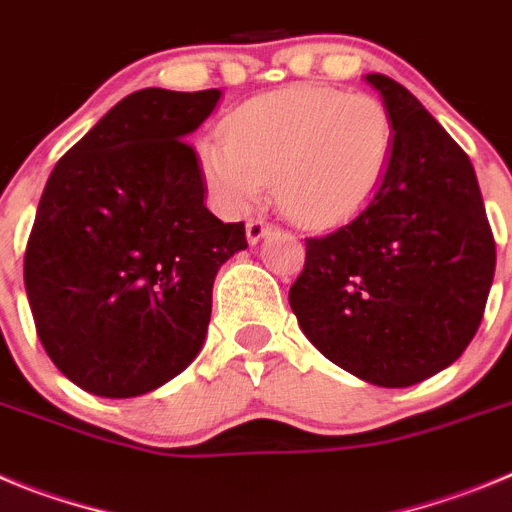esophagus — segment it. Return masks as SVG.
Listing matches in <instances>:
<instances>
[{"instance_id": "1", "label": "esophagus", "mask_w": 512, "mask_h": 512, "mask_svg": "<svg viewBox=\"0 0 512 512\" xmlns=\"http://www.w3.org/2000/svg\"><path fill=\"white\" fill-rule=\"evenodd\" d=\"M267 232H270V224H267L265 219H252V222L247 224V242H250V245H257Z\"/></svg>"}]
</instances>
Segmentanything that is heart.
<instances>
[{"label":"heart","mask_w":512,"mask_h":512,"mask_svg":"<svg viewBox=\"0 0 512 512\" xmlns=\"http://www.w3.org/2000/svg\"><path fill=\"white\" fill-rule=\"evenodd\" d=\"M224 140L199 150L224 209L247 211L275 178V199L290 219L326 227L370 204L388 176L395 127L375 96L298 84L234 109Z\"/></svg>","instance_id":"obj_1"}]
</instances>
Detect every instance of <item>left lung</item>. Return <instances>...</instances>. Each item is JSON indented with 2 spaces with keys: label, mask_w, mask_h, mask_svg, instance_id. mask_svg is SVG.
Returning <instances> with one entry per match:
<instances>
[{
  "label": "left lung",
  "mask_w": 512,
  "mask_h": 512,
  "mask_svg": "<svg viewBox=\"0 0 512 512\" xmlns=\"http://www.w3.org/2000/svg\"><path fill=\"white\" fill-rule=\"evenodd\" d=\"M365 81L395 127L388 176L352 219L306 239L288 301L334 365L408 388L457 362L480 329L495 239L467 153L398 81Z\"/></svg>",
  "instance_id": "left-lung-1"
}]
</instances>
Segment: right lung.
Masks as SVG:
<instances>
[{
  "label": "right lung",
  "instance_id": "obj_1",
  "mask_svg": "<svg viewBox=\"0 0 512 512\" xmlns=\"http://www.w3.org/2000/svg\"><path fill=\"white\" fill-rule=\"evenodd\" d=\"M219 99V89L124 96L45 183L27 301L53 365L86 393H153L204 347L216 273L247 250L245 224L206 209L186 145Z\"/></svg>",
  "mask_w": 512,
  "mask_h": 512
}]
</instances>
